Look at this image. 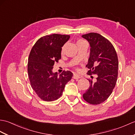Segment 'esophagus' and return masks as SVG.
I'll use <instances>...</instances> for the list:
<instances>
[{
	"instance_id": "34e87169",
	"label": "esophagus",
	"mask_w": 135,
	"mask_h": 135,
	"mask_svg": "<svg viewBox=\"0 0 135 135\" xmlns=\"http://www.w3.org/2000/svg\"><path fill=\"white\" fill-rule=\"evenodd\" d=\"M73 78L74 79H79L80 78H81V76H80L78 75H77V74H74L73 76Z\"/></svg>"
}]
</instances>
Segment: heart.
<instances>
[{"mask_svg":"<svg viewBox=\"0 0 135 135\" xmlns=\"http://www.w3.org/2000/svg\"><path fill=\"white\" fill-rule=\"evenodd\" d=\"M84 42H85V41H84V40H83V39H79L78 41L76 42V45H77V46H78V45H79L80 44H82V43H84ZM64 47H65V46L64 45V46H63L62 47V48H61V53H62L63 51H64Z\"/></svg>","mask_w":135,"mask_h":135,"instance_id":"b5f03b06","label":"heart"}]
</instances>
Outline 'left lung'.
Listing matches in <instances>:
<instances>
[{"label":"left lung","mask_w":135,"mask_h":135,"mask_svg":"<svg viewBox=\"0 0 135 135\" xmlns=\"http://www.w3.org/2000/svg\"><path fill=\"white\" fill-rule=\"evenodd\" d=\"M82 36L90 45V57L86 66L89 70L87 74L97 75L94 82L93 79H88L90 86L83 94V98L91 104H99L108 98L115 86L118 77V56L111 43L100 34L91 32Z\"/></svg>","instance_id":"obj_1"}]
</instances>
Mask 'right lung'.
Returning a JSON list of instances; mask_svg holds the SVG:
<instances>
[{
    "mask_svg": "<svg viewBox=\"0 0 135 135\" xmlns=\"http://www.w3.org/2000/svg\"><path fill=\"white\" fill-rule=\"evenodd\" d=\"M70 36L52 34L39 38L31 50L28 73L31 86L40 99L52 102L61 96L66 84L72 78L70 71H63L58 75L53 73L54 62L61 59L62 46Z\"/></svg>",
    "mask_w": 135,
    "mask_h": 135,
    "instance_id": "add662e5",
    "label": "right lung"
}]
</instances>
